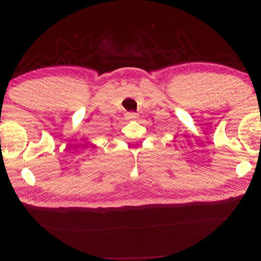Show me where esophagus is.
<instances>
[{
  "mask_svg": "<svg viewBox=\"0 0 261 261\" xmlns=\"http://www.w3.org/2000/svg\"><path fill=\"white\" fill-rule=\"evenodd\" d=\"M138 115L137 113H134V112H131V113H126L125 114V118L127 119V120H136L137 118H138Z\"/></svg>",
  "mask_w": 261,
  "mask_h": 261,
  "instance_id": "1",
  "label": "esophagus"
}]
</instances>
